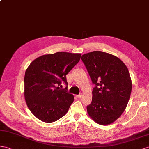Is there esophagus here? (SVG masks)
Wrapping results in <instances>:
<instances>
[{
    "label": "esophagus",
    "mask_w": 149,
    "mask_h": 149,
    "mask_svg": "<svg viewBox=\"0 0 149 149\" xmlns=\"http://www.w3.org/2000/svg\"><path fill=\"white\" fill-rule=\"evenodd\" d=\"M77 97L79 98V99H81L82 97V94H79V95H77Z\"/></svg>",
    "instance_id": "esophagus-1"
}]
</instances>
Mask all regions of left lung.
Returning <instances> with one entry per match:
<instances>
[{
	"label": "left lung",
	"mask_w": 149,
	"mask_h": 149,
	"mask_svg": "<svg viewBox=\"0 0 149 149\" xmlns=\"http://www.w3.org/2000/svg\"><path fill=\"white\" fill-rule=\"evenodd\" d=\"M81 59L96 85L87 113L97 123H113L125 111L132 83L125 64L117 56L101 51L84 54Z\"/></svg>",
	"instance_id": "left-lung-1"
}]
</instances>
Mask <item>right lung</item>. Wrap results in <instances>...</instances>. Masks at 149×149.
<instances>
[{"label":"right lung","mask_w":149,"mask_h":149,"mask_svg":"<svg viewBox=\"0 0 149 149\" xmlns=\"http://www.w3.org/2000/svg\"><path fill=\"white\" fill-rule=\"evenodd\" d=\"M81 56V53L60 52L39 56L30 63L25 72L24 94L28 108L38 119L52 123L68 112L74 96L60 87L62 83L68 85L66 75Z\"/></svg>","instance_id":"obj_1"}]
</instances>
